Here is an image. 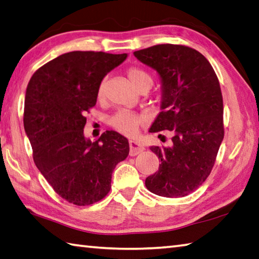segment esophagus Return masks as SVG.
I'll list each match as a JSON object with an SVG mask.
<instances>
[{
  "label": "esophagus",
  "mask_w": 259,
  "mask_h": 259,
  "mask_svg": "<svg viewBox=\"0 0 259 259\" xmlns=\"http://www.w3.org/2000/svg\"><path fill=\"white\" fill-rule=\"evenodd\" d=\"M129 154L131 156H136V155H138L139 153H142L143 150L145 149L144 146L140 145L138 142H136V140H130L129 142Z\"/></svg>",
  "instance_id": "esophagus-1"
}]
</instances>
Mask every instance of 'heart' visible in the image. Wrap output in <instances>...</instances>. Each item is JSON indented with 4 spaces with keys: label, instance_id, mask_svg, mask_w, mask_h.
Returning <instances> with one entry per match:
<instances>
[{
    "label": "heart",
    "instance_id": "heart-1",
    "mask_svg": "<svg viewBox=\"0 0 259 259\" xmlns=\"http://www.w3.org/2000/svg\"><path fill=\"white\" fill-rule=\"evenodd\" d=\"M128 78L136 89H137L143 82L152 80V78H150L147 72H145L138 68L129 69ZM104 93V83L102 82L97 91L98 98H103ZM140 123H142V119H140L137 114L131 113L129 111L116 112V113L110 119V124L113 126L116 131H119L120 134L124 136H134L137 133V129Z\"/></svg>",
    "mask_w": 259,
    "mask_h": 259
}]
</instances>
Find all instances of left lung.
Segmentation results:
<instances>
[{
	"label": "left lung",
	"mask_w": 259,
	"mask_h": 259,
	"mask_svg": "<svg viewBox=\"0 0 259 259\" xmlns=\"http://www.w3.org/2000/svg\"><path fill=\"white\" fill-rule=\"evenodd\" d=\"M134 55L161 81V112L149 131L172 134L170 147H150L161 164L145 185L155 195L185 197L209 176L224 137L219 79L207 59L187 46L155 45Z\"/></svg>",
	"instance_id": "1"
}]
</instances>
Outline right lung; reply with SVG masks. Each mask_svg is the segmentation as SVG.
<instances>
[{
    "label": "right lung",
    "instance_id": "obj_1",
    "mask_svg": "<svg viewBox=\"0 0 259 259\" xmlns=\"http://www.w3.org/2000/svg\"><path fill=\"white\" fill-rule=\"evenodd\" d=\"M126 58L69 52L37 70L27 86L23 126L34 162L69 203L84 206L104 198L114 167L129 154L128 139L116 131H105L94 143L83 135L84 113L95 106L102 80Z\"/></svg>",
    "mask_w": 259,
    "mask_h": 259
}]
</instances>
